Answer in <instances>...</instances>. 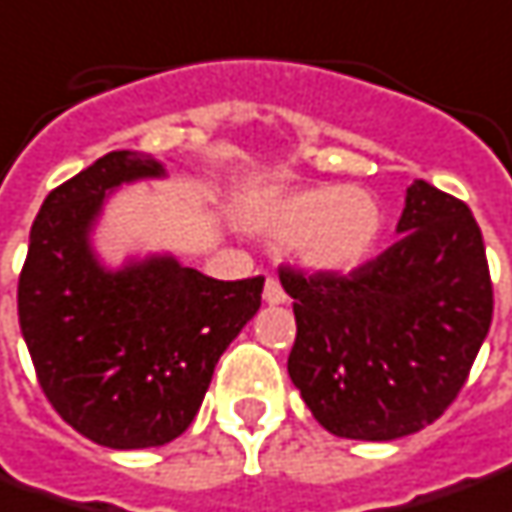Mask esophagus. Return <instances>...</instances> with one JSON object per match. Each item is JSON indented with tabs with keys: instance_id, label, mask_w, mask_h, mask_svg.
<instances>
[{
	"instance_id": "34e87169",
	"label": "esophagus",
	"mask_w": 512,
	"mask_h": 512,
	"mask_svg": "<svg viewBox=\"0 0 512 512\" xmlns=\"http://www.w3.org/2000/svg\"><path fill=\"white\" fill-rule=\"evenodd\" d=\"M263 300L269 306H277V303H286V291L280 286L277 277H266V286H263Z\"/></svg>"
}]
</instances>
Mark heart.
<instances>
[{
  "mask_svg": "<svg viewBox=\"0 0 512 512\" xmlns=\"http://www.w3.org/2000/svg\"><path fill=\"white\" fill-rule=\"evenodd\" d=\"M257 226L274 240L294 243L311 269L345 272L374 249L379 209L362 189L317 186L269 201L257 212Z\"/></svg>",
  "mask_w": 512,
  "mask_h": 512,
  "instance_id": "1",
  "label": "heart"
}]
</instances>
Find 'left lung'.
Instances as JSON below:
<instances>
[{"mask_svg": "<svg viewBox=\"0 0 512 512\" xmlns=\"http://www.w3.org/2000/svg\"><path fill=\"white\" fill-rule=\"evenodd\" d=\"M397 232L348 274L280 266L297 320L289 377L334 436L388 442L436 422L493 320L485 240L465 201L414 181Z\"/></svg>", "mask_w": 512, "mask_h": 512, "instance_id": "1", "label": "left lung"}]
</instances>
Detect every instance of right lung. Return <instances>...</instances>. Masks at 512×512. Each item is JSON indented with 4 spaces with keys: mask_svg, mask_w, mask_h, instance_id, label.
Listing matches in <instances>:
<instances>
[{
    "mask_svg": "<svg viewBox=\"0 0 512 512\" xmlns=\"http://www.w3.org/2000/svg\"><path fill=\"white\" fill-rule=\"evenodd\" d=\"M164 167L118 150L42 203L19 274V326L39 385L70 428L115 450L158 448L192 425L212 371L260 309L263 277L215 280L175 257L104 269L90 229L107 192Z\"/></svg>",
    "mask_w": 512,
    "mask_h": 512,
    "instance_id": "obj_1",
    "label": "right lung"
}]
</instances>
